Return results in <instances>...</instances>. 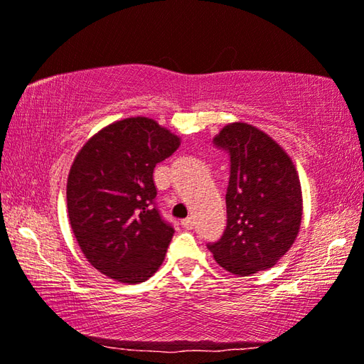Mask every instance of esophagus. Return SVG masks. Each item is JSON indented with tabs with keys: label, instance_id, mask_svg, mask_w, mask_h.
<instances>
[{
	"label": "esophagus",
	"instance_id": "obj_1",
	"mask_svg": "<svg viewBox=\"0 0 364 364\" xmlns=\"http://www.w3.org/2000/svg\"><path fill=\"white\" fill-rule=\"evenodd\" d=\"M194 218L193 217H188V218H184V220H181V225L186 230H193L194 228Z\"/></svg>",
	"mask_w": 364,
	"mask_h": 364
}]
</instances>
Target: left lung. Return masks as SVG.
<instances>
[{
  "label": "left lung",
  "mask_w": 364,
  "mask_h": 364,
  "mask_svg": "<svg viewBox=\"0 0 364 364\" xmlns=\"http://www.w3.org/2000/svg\"><path fill=\"white\" fill-rule=\"evenodd\" d=\"M213 146L230 159L227 227L207 247L235 275L272 267L290 250L301 223L295 165L274 139L246 123L225 126Z\"/></svg>",
  "instance_id": "left-lung-1"
}]
</instances>
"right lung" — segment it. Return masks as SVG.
Instances as JSON below:
<instances>
[{"label":"right lung","mask_w":364,"mask_h":364,"mask_svg":"<svg viewBox=\"0 0 364 364\" xmlns=\"http://www.w3.org/2000/svg\"><path fill=\"white\" fill-rule=\"evenodd\" d=\"M180 137L154 119L117 121L80 149L68 178L71 228L87 261L123 284L147 280L164 262L175 228L155 203L154 168Z\"/></svg>","instance_id":"1"}]
</instances>
